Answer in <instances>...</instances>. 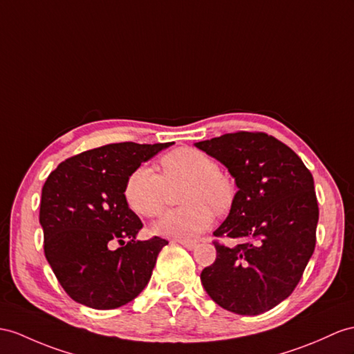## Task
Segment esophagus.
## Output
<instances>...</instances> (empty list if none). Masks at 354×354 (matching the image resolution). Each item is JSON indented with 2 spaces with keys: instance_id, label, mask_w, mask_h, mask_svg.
Wrapping results in <instances>:
<instances>
[{
  "instance_id": "obj_1",
  "label": "esophagus",
  "mask_w": 354,
  "mask_h": 354,
  "mask_svg": "<svg viewBox=\"0 0 354 354\" xmlns=\"http://www.w3.org/2000/svg\"><path fill=\"white\" fill-rule=\"evenodd\" d=\"M174 242L183 245L186 249H189V251H192V249L196 248V242H189V240H174Z\"/></svg>"
}]
</instances>
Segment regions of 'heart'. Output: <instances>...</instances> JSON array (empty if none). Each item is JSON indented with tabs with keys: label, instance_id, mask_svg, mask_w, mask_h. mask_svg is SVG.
<instances>
[{
	"label": "heart",
	"instance_id": "heart-1",
	"mask_svg": "<svg viewBox=\"0 0 354 354\" xmlns=\"http://www.w3.org/2000/svg\"><path fill=\"white\" fill-rule=\"evenodd\" d=\"M162 172L141 165L129 174L124 198L131 209L145 218L163 210L168 187L185 185L180 194L183 207L168 210L154 225L160 236L194 240L209 228L214 214L222 216L236 200V183L209 154L192 147H178L159 160Z\"/></svg>",
	"mask_w": 354,
	"mask_h": 354
}]
</instances>
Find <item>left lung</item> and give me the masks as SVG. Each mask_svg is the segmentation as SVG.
Wrapping results in <instances>:
<instances>
[{
  "label": "left lung",
  "instance_id": "1",
  "mask_svg": "<svg viewBox=\"0 0 354 354\" xmlns=\"http://www.w3.org/2000/svg\"><path fill=\"white\" fill-rule=\"evenodd\" d=\"M218 159L239 191L228 218L213 232L216 260L201 272L209 296L227 311L258 315L297 287L315 249L314 178L288 145L264 132H232L195 144Z\"/></svg>",
  "mask_w": 354,
  "mask_h": 354
}]
</instances>
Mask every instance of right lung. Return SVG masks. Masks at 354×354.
<instances>
[{
    "label": "right lung",
    "mask_w": 354,
    "mask_h": 354,
    "mask_svg": "<svg viewBox=\"0 0 354 354\" xmlns=\"http://www.w3.org/2000/svg\"><path fill=\"white\" fill-rule=\"evenodd\" d=\"M165 144L118 142L66 159L41 189L43 249L59 286L77 304L115 309L147 286L165 239L136 240L141 219L129 209V174ZM115 243L122 246L111 248Z\"/></svg>",
    "instance_id": "right-lung-1"
}]
</instances>
